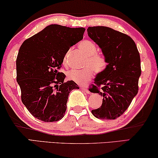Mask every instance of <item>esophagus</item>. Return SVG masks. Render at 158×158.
Masks as SVG:
<instances>
[{
  "instance_id": "esophagus-1",
  "label": "esophagus",
  "mask_w": 158,
  "mask_h": 158,
  "mask_svg": "<svg viewBox=\"0 0 158 158\" xmlns=\"http://www.w3.org/2000/svg\"><path fill=\"white\" fill-rule=\"evenodd\" d=\"M81 89L83 90L84 92H86V94H90V92H89V90L88 89L86 88V87H85V86H82V87H81Z\"/></svg>"
}]
</instances>
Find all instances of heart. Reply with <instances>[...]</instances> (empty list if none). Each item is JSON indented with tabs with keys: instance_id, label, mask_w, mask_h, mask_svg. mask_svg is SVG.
<instances>
[{
	"instance_id": "heart-1",
	"label": "heart",
	"mask_w": 158,
	"mask_h": 158,
	"mask_svg": "<svg viewBox=\"0 0 158 158\" xmlns=\"http://www.w3.org/2000/svg\"><path fill=\"white\" fill-rule=\"evenodd\" d=\"M79 49L86 56L85 65H89L82 70H71L68 72V79L79 84H85L93 77L94 71L97 74H101L106 69L107 62L104 56L97 54V47L90 41H82L79 44ZM70 50H69L64 57V62L67 63Z\"/></svg>"
}]
</instances>
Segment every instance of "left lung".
Masks as SVG:
<instances>
[{"label": "left lung", "mask_w": 158, "mask_h": 158, "mask_svg": "<svg viewBox=\"0 0 158 158\" xmlns=\"http://www.w3.org/2000/svg\"><path fill=\"white\" fill-rule=\"evenodd\" d=\"M87 34L107 62L106 69L97 74L90 89L103 97L102 106L92 113L98 119H114L125 112L138 92L139 52L132 38L106 26L89 27Z\"/></svg>", "instance_id": "left-lung-1"}]
</instances>
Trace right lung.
Instances as JSON below:
<instances>
[{
    "label": "right lung",
    "instance_id": "right-lung-1",
    "mask_svg": "<svg viewBox=\"0 0 158 158\" xmlns=\"http://www.w3.org/2000/svg\"><path fill=\"white\" fill-rule=\"evenodd\" d=\"M84 28L52 24L26 39L16 59V80L21 100L39 120L52 123L63 118L69 94L79 89L58 72L70 47L83 39Z\"/></svg>",
    "mask_w": 158,
    "mask_h": 158
}]
</instances>
